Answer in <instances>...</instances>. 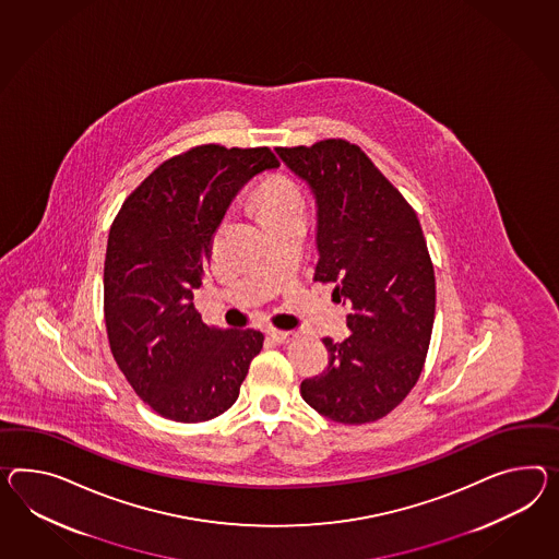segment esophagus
<instances>
[{
    "label": "esophagus",
    "instance_id": "obj_1",
    "mask_svg": "<svg viewBox=\"0 0 559 559\" xmlns=\"http://www.w3.org/2000/svg\"><path fill=\"white\" fill-rule=\"evenodd\" d=\"M270 336H272L275 343L287 344L292 343V341H296L298 338V334L296 332H289V330H270Z\"/></svg>",
    "mask_w": 559,
    "mask_h": 559
}]
</instances>
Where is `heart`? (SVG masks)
Wrapping results in <instances>:
<instances>
[{"instance_id":"obj_1","label":"heart","mask_w":559,"mask_h":559,"mask_svg":"<svg viewBox=\"0 0 559 559\" xmlns=\"http://www.w3.org/2000/svg\"><path fill=\"white\" fill-rule=\"evenodd\" d=\"M255 201H258L259 215L263 221L304 211L300 188L296 187L292 178L282 174H275L259 187Z\"/></svg>"}]
</instances>
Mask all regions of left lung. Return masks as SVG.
Wrapping results in <instances>:
<instances>
[{"instance_id":"1","label":"left lung","mask_w":559,"mask_h":559,"mask_svg":"<svg viewBox=\"0 0 559 559\" xmlns=\"http://www.w3.org/2000/svg\"><path fill=\"white\" fill-rule=\"evenodd\" d=\"M314 194V282L350 304L343 343L324 338L329 367L301 381L304 401L338 424L385 417L414 389L430 348L436 277L409 202L346 140L275 147Z\"/></svg>"}]
</instances>
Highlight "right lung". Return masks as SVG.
<instances>
[{
	"label": "right lung",
	"mask_w": 559,
	"mask_h": 559,
	"mask_svg": "<svg viewBox=\"0 0 559 559\" xmlns=\"http://www.w3.org/2000/svg\"><path fill=\"white\" fill-rule=\"evenodd\" d=\"M277 166L270 147L197 145L162 162L115 216L103 272L109 346L138 397L166 419L225 414L263 346L259 330L206 326L192 300L230 202Z\"/></svg>",
	"instance_id": "add662e5"
}]
</instances>
